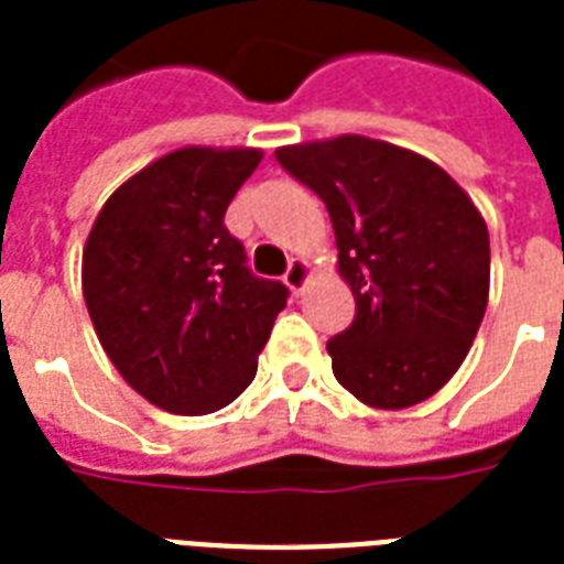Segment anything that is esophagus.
<instances>
[{"label":"esophagus","instance_id":"34e87169","mask_svg":"<svg viewBox=\"0 0 564 564\" xmlns=\"http://www.w3.org/2000/svg\"><path fill=\"white\" fill-rule=\"evenodd\" d=\"M285 285L294 291V294H300L303 288H306V282H310V264L303 261V258H294L291 264H288L285 270Z\"/></svg>","mask_w":564,"mask_h":564}]
</instances>
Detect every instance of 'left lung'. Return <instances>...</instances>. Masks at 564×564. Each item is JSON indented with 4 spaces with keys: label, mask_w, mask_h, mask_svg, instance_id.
Listing matches in <instances>:
<instances>
[{
    "label": "left lung",
    "mask_w": 564,
    "mask_h": 564,
    "mask_svg": "<svg viewBox=\"0 0 564 564\" xmlns=\"http://www.w3.org/2000/svg\"><path fill=\"white\" fill-rule=\"evenodd\" d=\"M330 213L355 322L327 343L333 376L372 409L430 400L466 360L490 294V234L430 159L360 134L279 147Z\"/></svg>",
    "instance_id": "left-lung-1"
}]
</instances>
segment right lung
<instances>
[{"mask_svg": "<svg viewBox=\"0 0 564 564\" xmlns=\"http://www.w3.org/2000/svg\"><path fill=\"white\" fill-rule=\"evenodd\" d=\"M261 150L167 152L108 197L84 246L98 343L143 400L171 414L225 409L252 384L288 288L254 276L225 209Z\"/></svg>", "mask_w": 564, "mask_h": 564, "instance_id": "1", "label": "right lung"}]
</instances>
